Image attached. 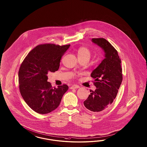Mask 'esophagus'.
<instances>
[{"label": "esophagus", "instance_id": "34e87169", "mask_svg": "<svg viewBox=\"0 0 147 147\" xmlns=\"http://www.w3.org/2000/svg\"><path fill=\"white\" fill-rule=\"evenodd\" d=\"M80 88V86L77 85H72L71 87H70L71 89H78V88Z\"/></svg>", "mask_w": 147, "mask_h": 147}]
</instances>
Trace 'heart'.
<instances>
[{"label": "heart", "instance_id": "heart-1", "mask_svg": "<svg viewBox=\"0 0 147 147\" xmlns=\"http://www.w3.org/2000/svg\"><path fill=\"white\" fill-rule=\"evenodd\" d=\"M77 55H78V57H85V56L90 57V52L89 49H88L86 47H80V48H79V49H78Z\"/></svg>", "mask_w": 147, "mask_h": 147}]
</instances>
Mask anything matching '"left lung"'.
Returning <instances> with one entry per match:
<instances>
[{
	"label": "left lung",
	"instance_id": "obj_1",
	"mask_svg": "<svg viewBox=\"0 0 147 147\" xmlns=\"http://www.w3.org/2000/svg\"><path fill=\"white\" fill-rule=\"evenodd\" d=\"M92 42L105 52V59L90 76L95 79V91L84 102L85 107L94 113L102 111L115 98L122 81L121 61L117 51L104 38H93Z\"/></svg>",
	"mask_w": 147,
	"mask_h": 147
}]
</instances>
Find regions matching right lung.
Returning a JSON list of instances; mask_svg holds the SVG:
<instances>
[{"mask_svg":"<svg viewBox=\"0 0 147 147\" xmlns=\"http://www.w3.org/2000/svg\"><path fill=\"white\" fill-rule=\"evenodd\" d=\"M70 45L60 46L45 44L36 46L27 54L18 72L20 92L32 110L45 114L59 106L66 85L53 88L47 81L49 72L57 71L63 55Z\"/></svg>","mask_w":147,"mask_h":147,"instance_id":"obj_1","label":"right lung"}]
</instances>
